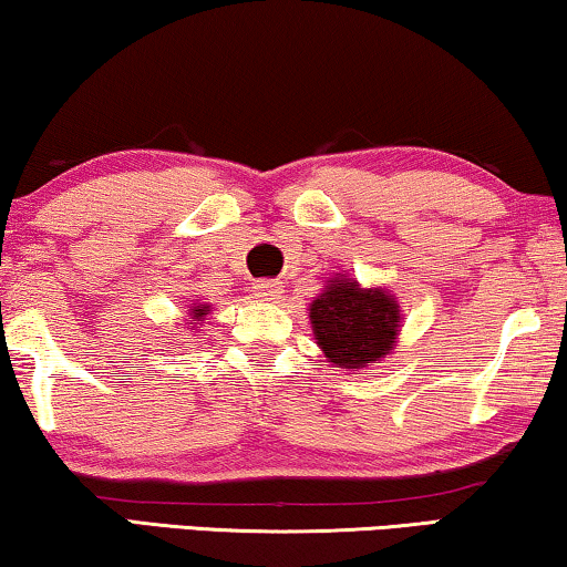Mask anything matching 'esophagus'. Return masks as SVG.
I'll list each match as a JSON object with an SVG mask.
<instances>
[{"label": "esophagus", "mask_w": 567, "mask_h": 567, "mask_svg": "<svg viewBox=\"0 0 567 567\" xmlns=\"http://www.w3.org/2000/svg\"><path fill=\"white\" fill-rule=\"evenodd\" d=\"M252 291H255V297L262 301H274L284 293V286H281V281H258L252 286Z\"/></svg>", "instance_id": "34e87169"}]
</instances>
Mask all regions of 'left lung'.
Returning <instances> with one entry per match:
<instances>
[{
    "label": "left lung",
    "mask_w": 567,
    "mask_h": 567,
    "mask_svg": "<svg viewBox=\"0 0 567 567\" xmlns=\"http://www.w3.org/2000/svg\"><path fill=\"white\" fill-rule=\"evenodd\" d=\"M309 320L324 359L359 371L392 353L400 332V305L382 289H361L346 276L330 278L309 305Z\"/></svg>",
    "instance_id": "obj_1"
}]
</instances>
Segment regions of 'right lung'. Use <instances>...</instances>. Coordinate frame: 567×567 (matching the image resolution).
I'll return each mask as SVG.
<instances>
[{"instance_id":"add662e5","label":"right lung","mask_w":567,"mask_h":567,"mask_svg":"<svg viewBox=\"0 0 567 567\" xmlns=\"http://www.w3.org/2000/svg\"><path fill=\"white\" fill-rule=\"evenodd\" d=\"M208 312H212V307H208V305H196V307H193L190 309V324L206 320Z\"/></svg>"}]
</instances>
